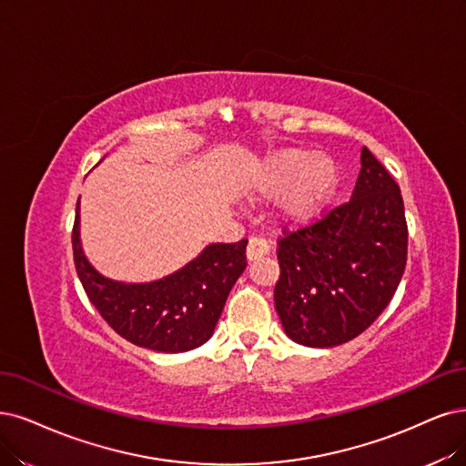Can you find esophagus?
<instances>
[{
	"mask_svg": "<svg viewBox=\"0 0 466 466\" xmlns=\"http://www.w3.org/2000/svg\"><path fill=\"white\" fill-rule=\"evenodd\" d=\"M268 251H270V246H268L267 239H263V238H251L249 239V246H248V259L249 261H259L261 257L268 255Z\"/></svg>",
	"mask_w": 466,
	"mask_h": 466,
	"instance_id": "34e87169",
	"label": "esophagus"
}]
</instances>
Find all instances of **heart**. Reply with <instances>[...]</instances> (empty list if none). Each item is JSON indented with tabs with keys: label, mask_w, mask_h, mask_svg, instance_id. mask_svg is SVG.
I'll use <instances>...</instances> for the list:
<instances>
[{
	"label": "heart",
	"mask_w": 466,
	"mask_h": 466,
	"mask_svg": "<svg viewBox=\"0 0 466 466\" xmlns=\"http://www.w3.org/2000/svg\"><path fill=\"white\" fill-rule=\"evenodd\" d=\"M339 168L324 153L305 149L274 151L255 168L251 189L259 198H279V217L286 224L313 222L332 201Z\"/></svg>",
	"instance_id": "heart-1"
}]
</instances>
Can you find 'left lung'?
I'll return each mask as SVG.
<instances>
[{
	"mask_svg": "<svg viewBox=\"0 0 466 466\" xmlns=\"http://www.w3.org/2000/svg\"><path fill=\"white\" fill-rule=\"evenodd\" d=\"M405 263L401 189L363 147L351 199L279 242L274 303L286 336L307 348L357 338L391 301Z\"/></svg>",
	"mask_w": 466,
	"mask_h": 466,
	"instance_id": "1",
	"label": "left lung"
}]
</instances>
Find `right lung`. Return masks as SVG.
Masks as SVG:
<instances>
[{"label": "right lung", "instance_id": "1", "mask_svg": "<svg viewBox=\"0 0 466 466\" xmlns=\"http://www.w3.org/2000/svg\"><path fill=\"white\" fill-rule=\"evenodd\" d=\"M248 239L209 244L196 259L159 280L128 284L103 277L80 244V198L73 251L86 296L111 329L134 346L161 353L196 350L209 339L232 286L242 277Z\"/></svg>", "mask_w": 466, "mask_h": 466}]
</instances>
